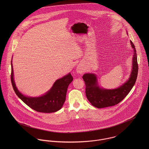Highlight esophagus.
Returning a JSON list of instances; mask_svg holds the SVG:
<instances>
[{
  "instance_id": "esophagus-1",
  "label": "esophagus",
  "mask_w": 149,
  "mask_h": 149,
  "mask_svg": "<svg viewBox=\"0 0 149 149\" xmlns=\"http://www.w3.org/2000/svg\"><path fill=\"white\" fill-rule=\"evenodd\" d=\"M76 70H77V72L79 74H83L85 72V69H84V67L83 66V65H81L80 64L78 65Z\"/></svg>"
}]
</instances>
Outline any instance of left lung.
Here are the masks:
<instances>
[{
  "label": "left lung",
  "mask_w": 149,
  "mask_h": 149,
  "mask_svg": "<svg viewBox=\"0 0 149 149\" xmlns=\"http://www.w3.org/2000/svg\"><path fill=\"white\" fill-rule=\"evenodd\" d=\"M130 43L134 49L132 70L128 80L122 86L114 89H104L97 85L94 74L86 73L83 75L86 96L92 106L98 108L115 106L123 100L134 86L138 76V64L135 46L131 41Z\"/></svg>",
  "instance_id": "8db88e82"
}]
</instances>
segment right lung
I'll use <instances>...</instances> for the list:
<instances>
[{"instance_id":"right-lung-1","label":"right lung","mask_w":149,"mask_h":149,"mask_svg":"<svg viewBox=\"0 0 149 149\" xmlns=\"http://www.w3.org/2000/svg\"><path fill=\"white\" fill-rule=\"evenodd\" d=\"M73 78L70 73L57 80L50 90L45 95L38 97H26L18 90L13 77V69L11 63V81L17 95L28 106L36 111L42 113H52L60 110L66 99L68 87Z\"/></svg>"}]
</instances>
